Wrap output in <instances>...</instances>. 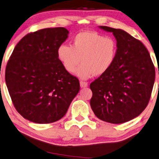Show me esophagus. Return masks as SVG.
<instances>
[{"label": "esophagus", "instance_id": "1", "mask_svg": "<svg viewBox=\"0 0 159 159\" xmlns=\"http://www.w3.org/2000/svg\"><path fill=\"white\" fill-rule=\"evenodd\" d=\"M88 83H86L85 81H80V86L81 88H86V87H88Z\"/></svg>", "mask_w": 159, "mask_h": 159}]
</instances>
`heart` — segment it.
Listing matches in <instances>:
<instances>
[{
  "label": "heart",
  "instance_id": "heart-1",
  "mask_svg": "<svg viewBox=\"0 0 159 159\" xmlns=\"http://www.w3.org/2000/svg\"><path fill=\"white\" fill-rule=\"evenodd\" d=\"M58 58L65 70L87 79L103 75L112 66L117 54V43L111 37L95 32H83L74 36L72 45L58 47Z\"/></svg>",
  "mask_w": 159,
  "mask_h": 159
}]
</instances>
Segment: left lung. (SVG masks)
Instances as JSON below:
<instances>
[{
	"mask_svg": "<svg viewBox=\"0 0 159 159\" xmlns=\"http://www.w3.org/2000/svg\"><path fill=\"white\" fill-rule=\"evenodd\" d=\"M116 40L117 54L112 66L90 84V105L105 122L119 124L137 117L150 101L155 69L144 45L120 29L99 26Z\"/></svg>",
	"mask_w": 159,
	"mask_h": 159,
	"instance_id": "8db88e82",
	"label": "left lung"
}]
</instances>
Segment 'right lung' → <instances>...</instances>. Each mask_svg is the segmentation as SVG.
I'll use <instances>...</instances> for the list:
<instances>
[{
	"instance_id": "1",
	"label": "right lung",
	"mask_w": 159,
	"mask_h": 159,
	"mask_svg": "<svg viewBox=\"0 0 159 159\" xmlns=\"http://www.w3.org/2000/svg\"><path fill=\"white\" fill-rule=\"evenodd\" d=\"M68 34L64 27L46 28L27 34L16 45L5 82L16 110L25 119L56 122L79 93V79L65 70L57 54Z\"/></svg>"
}]
</instances>
